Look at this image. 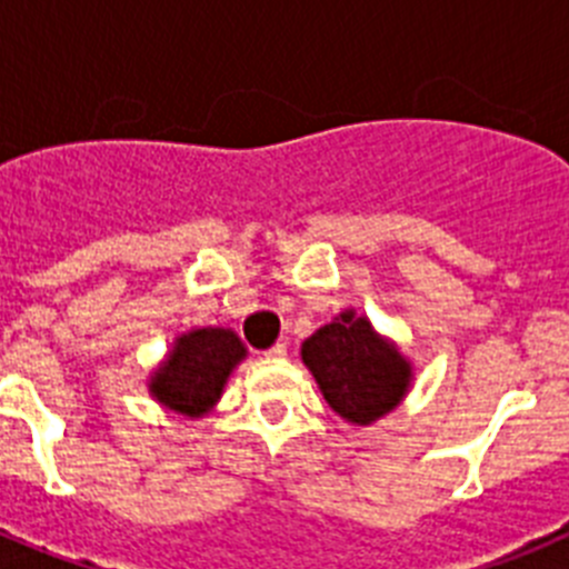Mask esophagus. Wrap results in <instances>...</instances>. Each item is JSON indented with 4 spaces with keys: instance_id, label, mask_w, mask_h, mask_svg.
I'll return each instance as SVG.
<instances>
[{
    "instance_id": "1",
    "label": "esophagus",
    "mask_w": 569,
    "mask_h": 569,
    "mask_svg": "<svg viewBox=\"0 0 569 569\" xmlns=\"http://www.w3.org/2000/svg\"><path fill=\"white\" fill-rule=\"evenodd\" d=\"M264 356H268V359H284V356H288V345H281V341H276V345L270 347V350H264Z\"/></svg>"
}]
</instances>
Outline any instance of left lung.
Segmentation results:
<instances>
[{"label":"left lung","mask_w":569,"mask_h":569,"mask_svg":"<svg viewBox=\"0 0 569 569\" xmlns=\"http://www.w3.org/2000/svg\"><path fill=\"white\" fill-rule=\"evenodd\" d=\"M301 361L330 410L356 427H370L393 413L413 385V365L401 347L353 308H345L301 341Z\"/></svg>","instance_id":"obj_1"}]
</instances>
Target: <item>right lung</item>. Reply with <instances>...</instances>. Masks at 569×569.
<instances>
[{
    "instance_id": "right-lung-1",
    "label": "right lung",
    "mask_w": 569,
    "mask_h": 569,
    "mask_svg": "<svg viewBox=\"0 0 569 569\" xmlns=\"http://www.w3.org/2000/svg\"><path fill=\"white\" fill-rule=\"evenodd\" d=\"M248 359V347L241 345L230 328H190L179 333L164 353V359L148 376V393L168 413L196 421L219 405L224 385L236 367Z\"/></svg>"
}]
</instances>
